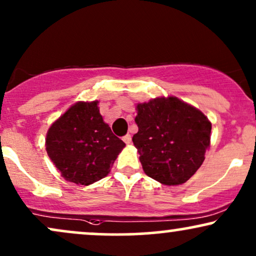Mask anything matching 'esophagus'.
Returning a JSON list of instances; mask_svg holds the SVG:
<instances>
[{
  "label": "esophagus",
  "mask_w": 256,
  "mask_h": 256,
  "mask_svg": "<svg viewBox=\"0 0 256 256\" xmlns=\"http://www.w3.org/2000/svg\"><path fill=\"white\" fill-rule=\"evenodd\" d=\"M122 140H124L126 144H130L131 143V134H125V136L122 137Z\"/></svg>",
  "instance_id": "34e87169"
}]
</instances>
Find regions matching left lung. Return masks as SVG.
Here are the masks:
<instances>
[{"mask_svg":"<svg viewBox=\"0 0 256 256\" xmlns=\"http://www.w3.org/2000/svg\"><path fill=\"white\" fill-rule=\"evenodd\" d=\"M138 132L132 142L148 176L163 184L186 182L198 170L210 146L211 122L178 98L137 104Z\"/></svg>","mask_w":256,"mask_h":256,"instance_id":"1","label":"left lung"}]
</instances>
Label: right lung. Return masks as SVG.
<instances>
[{
	"instance_id": "obj_1",
	"label": "right lung",
	"mask_w": 256,
	"mask_h": 256,
	"mask_svg": "<svg viewBox=\"0 0 256 256\" xmlns=\"http://www.w3.org/2000/svg\"><path fill=\"white\" fill-rule=\"evenodd\" d=\"M124 146L104 122L98 101L74 104L46 136V152L62 176L83 186L106 176Z\"/></svg>"
}]
</instances>
